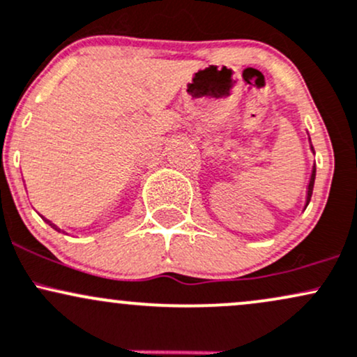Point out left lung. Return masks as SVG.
Wrapping results in <instances>:
<instances>
[{
	"mask_svg": "<svg viewBox=\"0 0 357 357\" xmlns=\"http://www.w3.org/2000/svg\"><path fill=\"white\" fill-rule=\"evenodd\" d=\"M312 150H314V148H312ZM314 182H315V167L312 168L310 180H308V187H307V204H305V206H308V202H310L312 192H314Z\"/></svg>",
	"mask_w": 357,
	"mask_h": 357,
	"instance_id": "8db88e82",
	"label": "left lung"
}]
</instances>
